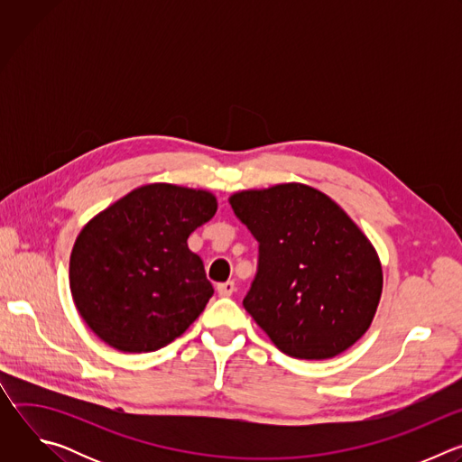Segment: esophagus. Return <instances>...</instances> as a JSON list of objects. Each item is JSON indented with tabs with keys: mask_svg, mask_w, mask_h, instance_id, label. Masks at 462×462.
<instances>
[{
	"mask_svg": "<svg viewBox=\"0 0 462 462\" xmlns=\"http://www.w3.org/2000/svg\"><path fill=\"white\" fill-rule=\"evenodd\" d=\"M234 291H236V283H234V282H225V283H219V285H217V292H219V296H223V298L232 296Z\"/></svg>",
	"mask_w": 462,
	"mask_h": 462,
	"instance_id": "1",
	"label": "esophagus"
}]
</instances>
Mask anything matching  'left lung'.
I'll use <instances>...</instances> for the list:
<instances>
[{
    "mask_svg": "<svg viewBox=\"0 0 462 462\" xmlns=\"http://www.w3.org/2000/svg\"><path fill=\"white\" fill-rule=\"evenodd\" d=\"M228 201L259 243L243 307L273 344L301 360L333 358L356 344L383 283L378 254L356 223L301 182L243 189Z\"/></svg>",
    "mask_w": 462,
    "mask_h": 462,
    "instance_id": "1",
    "label": "left lung"
}]
</instances>
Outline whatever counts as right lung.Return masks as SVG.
Returning a JSON list of instances; mask_svg holds the SVG:
<instances>
[{"instance_id": "add662e5", "label": "right lung", "mask_w": 462, "mask_h": 462, "mask_svg": "<svg viewBox=\"0 0 462 462\" xmlns=\"http://www.w3.org/2000/svg\"><path fill=\"white\" fill-rule=\"evenodd\" d=\"M217 212L207 189L153 182L95 216L69 259L73 301L91 331L122 353L157 351L199 318L214 294L188 237Z\"/></svg>"}]
</instances>
